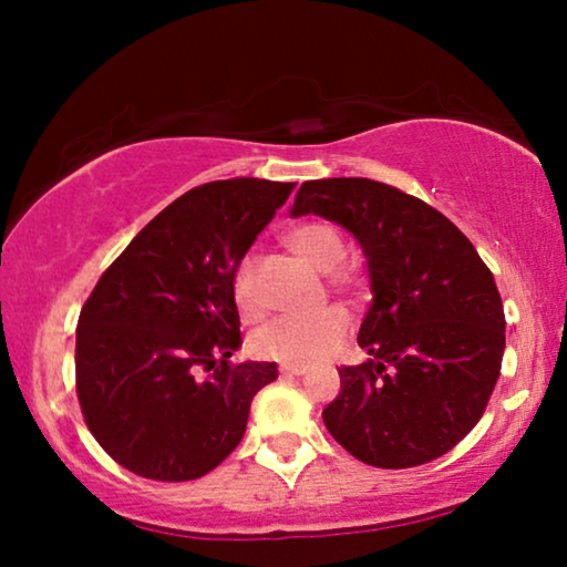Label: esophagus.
I'll return each instance as SVG.
<instances>
[{
  "instance_id": "obj_1",
  "label": "esophagus",
  "mask_w": 567,
  "mask_h": 567,
  "mask_svg": "<svg viewBox=\"0 0 567 567\" xmlns=\"http://www.w3.org/2000/svg\"><path fill=\"white\" fill-rule=\"evenodd\" d=\"M281 371H284V374H289V377H301V374H307V367H297V363H284Z\"/></svg>"
}]
</instances>
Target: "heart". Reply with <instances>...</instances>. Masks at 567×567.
<instances>
[{
    "label": "heart",
    "mask_w": 567,
    "mask_h": 567,
    "mask_svg": "<svg viewBox=\"0 0 567 567\" xmlns=\"http://www.w3.org/2000/svg\"><path fill=\"white\" fill-rule=\"evenodd\" d=\"M286 243L301 258L320 270H336L346 258V243L336 227L324 221H307L286 235ZM346 281V278H336ZM231 301L243 320L252 322L262 315V299L255 281V258L243 255L231 274ZM351 328L346 309L328 307L309 317H278L252 332L250 351L258 359L281 363H315L343 343Z\"/></svg>",
    "instance_id": "1"
}]
</instances>
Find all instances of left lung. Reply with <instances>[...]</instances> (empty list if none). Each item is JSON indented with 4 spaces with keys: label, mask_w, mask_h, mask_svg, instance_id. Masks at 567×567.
Listing matches in <instances>:
<instances>
[{
    "label": "left lung",
    "mask_w": 567,
    "mask_h": 567,
    "mask_svg": "<svg viewBox=\"0 0 567 567\" xmlns=\"http://www.w3.org/2000/svg\"><path fill=\"white\" fill-rule=\"evenodd\" d=\"M317 214L359 239L371 301L369 359L338 369L322 410L330 436L382 470L433 462L483 417L501 377L506 317L475 245L425 200L369 177L307 181L291 216Z\"/></svg>",
    "instance_id": "1"
}]
</instances>
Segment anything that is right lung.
<instances>
[{"label": "right lung", "instance_id": "1", "mask_svg": "<svg viewBox=\"0 0 567 567\" xmlns=\"http://www.w3.org/2000/svg\"><path fill=\"white\" fill-rule=\"evenodd\" d=\"M293 183L214 181L154 216L76 322V398L97 444L159 483L204 477L245 436L276 363H231L243 343L231 274Z\"/></svg>", "mask_w": 567, "mask_h": 567}]
</instances>
